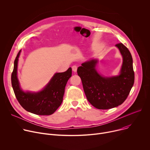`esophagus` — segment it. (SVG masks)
Here are the masks:
<instances>
[{
	"instance_id": "esophagus-1",
	"label": "esophagus",
	"mask_w": 150,
	"mask_h": 150,
	"mask_svg": "<svg viewBox=\"0 0 150 150\" xmlns=\"http://www.w3.org/2000/svg\"><path fill=\"white\" fill-rule=\"evenodd\" d=\"M77 66L76 65H74L72 67V71L74 72H76V71H77Z\"/></svg>"
}]
</instances>
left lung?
<instances>
[{
  "label": "left lung",
  "instance_id": "1",
  "mask_svg": "<svg viewBox=\"0 0 150 150\" xmlns=\"http://www.w3.org/2000/svg\"><path fill=\"white\" fill-rule=\"evenodd\" d=\"M116 46L123 57L118 76L105 77L100 75L96 69L97 59L82 63L77 69L88 101L98 109H109L122 104L127 98L134 83L133 60L129 50L121 42L116 44Z\"/></svg>",
  "mask_w": 150,
  "mask_h": 150
}]
</instances>
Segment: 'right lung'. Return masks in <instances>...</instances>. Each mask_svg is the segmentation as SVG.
<instances>
[{
    "mask_svg": "<svg viewBox=\"0 0 150 150\" xmlns=\"http://www.w3.org/2000/svg\"><path fill=\"white\" fill-rule=\"evenodd\" d=\"M21 50L14 61L11 82L16 98L27 111L37 115H50L61 105L68 79L72 76V68L67 71L56 73L43 90L37 92H24L21 90L17 77L18 58Z\"/></svg>",
    "mask_w": 150,
    "mask_h": 150,
    "instance_id": "obj_1",
    "label": "right lung"
}]
</instances>
